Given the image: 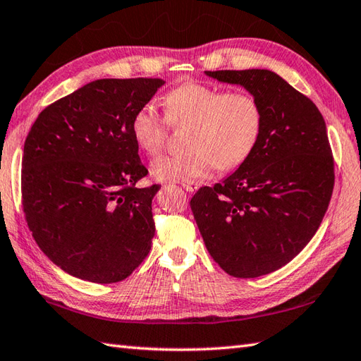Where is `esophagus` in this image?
Segmentation results:
<instances>
[{
  "mask_svg": "<svg viewBox=\"0 0 361 361\" xmlns=\"http://www.w3.org/2000/svg\"><path fill=\"white\" fill-rule=\"evenodd\" d=\"M182 187L185 188L188 193H193V191H196L197 190V183L196 182H191V180H188V182H182Z\"/></svg>",
  "mask_w": 361,
  "mask_h": 361,
  "instance_id": "obj_1",
  "label": "esophagus"
}]
</instances>
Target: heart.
<instances>
[{
	"instance_id": "1",
	"label": "heart",
	"mask_w": 361,
	"mask_h": 361,
	"mask_svg": "<svg viewBox=\"0 0 361 361\" xmlns=\"http://www.w3.org/2000/svg\"><path fill=\"white\" fill-rule=\"evenodd\" d=\"M164 114L153 103L142 105L131 118V135L143 153L162 149L170 125L188 126L185 153L160 156L151 164L159 180L204 179L218 166L235 170L250 157L262 133V109L252 94L226 92L202 83H183L162 99Z\"/></svg>"
}]
</instances>
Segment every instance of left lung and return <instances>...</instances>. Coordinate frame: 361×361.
I'll list each match as a JSON object with an SVG mask.
<instances>
[{
    "label": "left lung",
    "instance_id": "1",
    "mask_svg": "<svg viewBox=\"0 0 361 361\" xmlns=\"http://www.w3.org/2000/svg\"><path fill=\"white\" fill-rule=\"evenodd\" d=\"M241 85L262 109L258 145L190 205L208 253L236 278L267 275L290 262L322 224L334 190V157L315 103L267 69L205 71Z\"/></svg>",
    "mask_w": 361,
    "mask_h": 361
}]
</instances>
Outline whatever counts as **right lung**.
Masks as SVG:
<instances>
[{
	"label": "right lung",
	"mask_w": 361,
	"mask_h": 361,
	"mask_svg": "<svg viewBox=\"0 0 361 361\" xmlns=\"http://www.w3.org/2000/svg\"><path fill=\"white\" fill-rule=\"evenodd\" d=\"M160 78H102L44 108L24 142L23 210L55 266L111 284L147 258L159 185L137 188L148 170L131 135L135 111Z\"/></svg>",
	"instance_id": "obj_1"
}]
</instances>
